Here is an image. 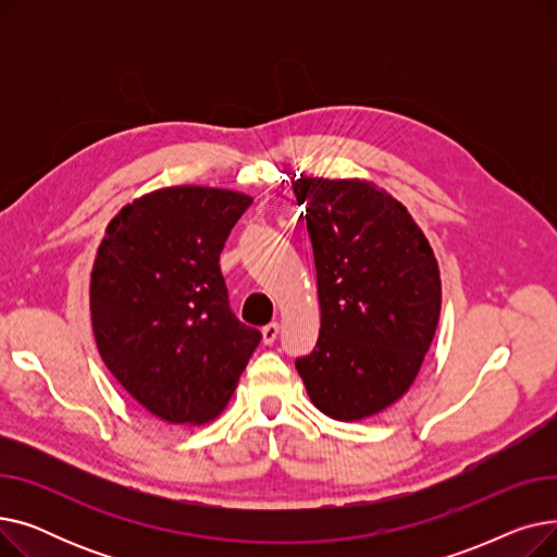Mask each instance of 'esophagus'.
<instances>
[{
    "label": "esophagus",
    "instance_id": "1",
    "mask_svg": "<svg viewBox=\"0 0 557 557\" xmlns=\"http://www.w3.org/2000/svg\"><path fill=\"white\" fill-rule=\"evenodd\" d=\"M277 336H280V323H271V325H267V327L261 330V338H263V343H267V345L275 343Z\"/></svg>",
    "mask_w": 557,
    "mask_h": 557
}]
</instances>
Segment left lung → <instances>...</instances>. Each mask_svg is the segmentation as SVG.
<instances>
[{
    "label": "left lung",
    "mask_w": 557,
    "mask_h": 557,
    "mask_svg": "<svg viewBox=\"0 0 557 557\" xmlns=\"http://www.w3.org/2000/svg\"><path fill=\"white\" fill-rule=\"evenodd\" d=\"M290 185L320 302L318 343L296 368L318 411L357 422L413 386L441 318V269L413 216L374 183L300 173Z\"/></svg>",
    "instance_id": "8db88e82"
}]
</instances>
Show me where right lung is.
<instances>
[{"instance_id":"right-lung-1","label":"right lung","mask_w":557,"mask_h":557,"mask_svg":"<svg viewBox=\"0 0 557 557\" xmlns=\"http://www.w3.org/2000/svg\"><path fill=\"white\" fill-rule=\"evenodd\" d=\"M250 202L232 189L164 187L128 202L106 227L90 280L99 355L164 422H212L261 341L230 311L219 267Z\"/></svg>"}]
</instances>
